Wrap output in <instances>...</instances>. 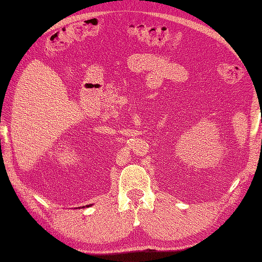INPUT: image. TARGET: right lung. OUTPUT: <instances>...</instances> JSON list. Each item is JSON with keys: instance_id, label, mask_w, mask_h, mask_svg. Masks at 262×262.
<instances>
[{"instance_id": "obj_1", "label": "right lung", "mask_w": 262, "mask_h": 262, "mask_svg": "<svg viewBox=\"0 0 262 262\" xmlns=\"http://www.w3.org/2000/svg\"><path fill=\"white\" fill-rule=\"evenodd\" d=\"M91 205H92V204H91ZM91 205H86V206H88V208H89V206H91Z\"/></svg>"}]
</instances>
